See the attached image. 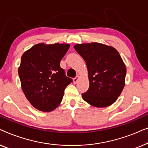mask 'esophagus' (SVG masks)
<instances>
[{
    "mask_svg": "<svg viewBox=\"0 0 148 148\" xmlns=\"http://www.w3.org/2000/svg\"><path fill=\"white\" fill-rule=\"evenodd\" d=\"M79 77V75H77V76L73 78V83H74V84H76V83L78 82Z\"/></svg>",
    "mask_w": 148,
    "mask_h": 148,
    "instance_id": "obj_1",
    "label": "esophagus"
}]
</instances>
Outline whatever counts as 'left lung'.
Returning <instances> with one entry per match:
<instances>
[{
	"label": "left lung",
	"instance_id": "1",
	"mask_svg": "<svg viewBox=\"0 0 148 148\" xmlns=\"http://www.w3.org/2000/svg\"><path fill=\"white\" fill-rule=\"evenodd\" d=\"M74 48L88 70L90 87L82 94L83 99L99 108L112 104L122 92L126 75V66L118 51L96 42L76 44Z\"/></svg>",
	"mask_w": 148,
	"mask_h": 148
}]
</instances>
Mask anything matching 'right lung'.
I'll return each mask as SVG.
<instances>
[{"label":"right lung","instance_id":"1","mask_svg":"<svg viewBox=\"0 0 148 148\" xmlns=\"http://www.w3.org/2000/svg\"><path fill=\"white\" fill-rule=\"evenodd\" d=\"M67 44H38L21 56L18 69L24 94L34 108L50 112L60 104L66 87L73 82L60 66Z\"/></svg>","mask_w":148,"mask_h":148}]
</instances>
